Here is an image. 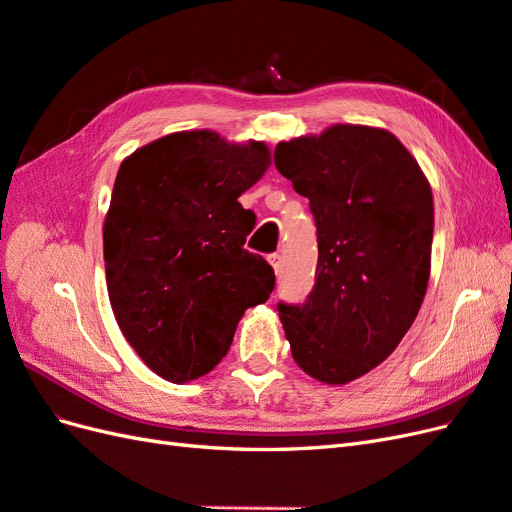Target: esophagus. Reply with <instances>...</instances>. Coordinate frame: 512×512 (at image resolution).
Here are the masks:
<instances>
[{
  "mask_svg": "<svg viewBox=\"0 0 512 512\" xmlns=\"http://www.w3.org/2000/svg\"><path fill=\"white\" fill-rule=\"evenodd\" d=\"M269 262H271V267H273V271L275 273H280L282 271V254H269Z\"/></svg>",
  "mask_w": 512,
  "mask_h": 512,
  "instance_id": "obj_1",
  "label": "esophagus"
}]
</instances>
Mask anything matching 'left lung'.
I'll return each instance as SVG.
<instances>
[{"mask_svg":"<svg viewBox=\"0 0 512 512\" xmlns=\"http://www.w3.org/2000/svg\"><path fill=\"white\" fill-rule=\"evenodd\" d=\"M275 166L316 220V284L277 312L292 359L324 384H346L397 346L427 292L433 196L410 151L380 128L337 126L280 143Z\"/></svg>","mask_w":512,"mask_h":512,"instance_id":"left-lung-1","label":"left lung"}]
</instances>
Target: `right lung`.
<instances>
[{
  "mask_svg": "<svg viewBox=\"0 0 512 512\" xmlns=\"http://www.w3.org/2000/svg\"><path fill=\"white\" fill-rule=\"evenodd\" d=\"M269 164L265 143L196 130L119 166L104 220L108 299L130 346L168 382L209 374L245 309L275 288L269 262L243 247L256 215L237 200Z\"/></svg>",
  "mask_w": 512,
  "mask_h": 512,
  "instance_id": "1",
  "label": "right lung"
}]
</instances>
